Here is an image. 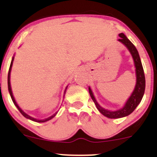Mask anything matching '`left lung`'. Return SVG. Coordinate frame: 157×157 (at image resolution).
Instances as JSON below:
<instances>
[{"label":"left lung","instance_id":"obj_1","mask_svg":"<svg viewBox=\"0 0 157 157\" xmlns=\"http://www.w3.org/2000/svg\"><path fill=\"white\" fill-rule=\"evenodd\" d=\"M120 39H118V42L122 43L132 56L133 61H134V67H135V74H136V84L134 86V90L131 93V96L127 99L124 105H123L122 108L118 109L117 110L112 111L106 109L103 107L101 106L99 102L96 101L95 98L94 94L92 91L90 86H89V93H90V96L94 102L96 108H97L99 112L104 116L107 117L109 118H124V117L128 116L130 114L132 113L134 109L137 108V105L141 102V99L143 98L144 94L145 91V76L144 72L143 66H142L140 58L139 56V53L137 52L136 47L133 45L132 42L128 39L127 36L124 33H120L119 35Z\"/></svg>","mask_w":157,"mask_h":157}]
</instances>
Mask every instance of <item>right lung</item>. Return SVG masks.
<instances>
[{"label": "right lung", "mask_w": 157, "mask_h": 157, "mask_svg": "<svg viewBox=\"0 0 157 157\" xmlns=\"http://www.w3.org/2000/svg\"><path fill=\"white\" fill-rule=\"evenodd\" d=\"M13 60H14V55L13 57L12 58V60H11V63H10V68H9V72H8V77H7V84H8V90H9V93H10V97L11 99H12V101L14 103V105H16V107H17V109H18V110L20 111V113L22 114V115H23V116L25 117V118H26L27 119H29L31 120V121H36V122H39V123H42V122H45V121H48L49 120H51L52 118H53L55 116V115H57V113H58V112H55V114H53V115H52V116H49L48 118H44V119H38V118H33V117L30 116V115H28L27 113H26V112H24V111L21 108H20V106L18 105V104L17 103V102H16L15 99H14V96L13 95V92H12V89H11V85H10V72H11V69H12V66H13ZM67 86H66L65 88V90H64V96H63V98L64 97V95H65L66 93V90H67Z\"/></svg>", "instance_id": "right-lung-1"}]
</instances>
